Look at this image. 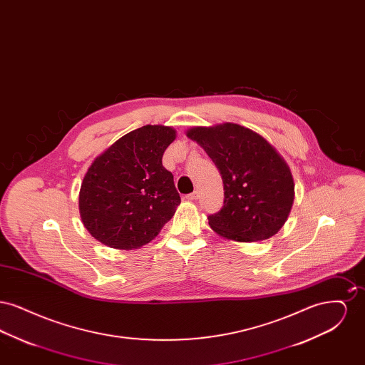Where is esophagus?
I'll list each match as a JSON object with an SVG mask.
<instances>
[{
  "instance_id": "obj_1",
  "label": "esophagus",
  "mask_w": 365,
  "mask_h": 365,
  "mask_svg": "<svg viewBox=\"0 0 365 365\" xmlns=\"http://www.w3.org/2000/svg\"><path fill=\"white\" fill-rule=\"evenodd\" d=\"M185 198H186L187 201H197V200H198V192H197V191L190 192V194H187Z\"/></svg>"
}]
</instances>
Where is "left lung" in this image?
Segmentation results:
<instances>
[{"label": "left lung", "mask_w": 365, "mask_h": 365, "mask_svg": "<svg viewBox=\"0 0 365 365\" xmlns=\"http://www.w3.org/2000/svg\"><path fill=\"white\" fill-rule=\"evenodd\" d=\"M186 135L207 152L223 179L225 205L209 215L210 228L237 242L275 235L294 201L293 175L277 149L235 123L191 127Z\"/></svg>", "instance_id": "8db88e82"}]
</instances>
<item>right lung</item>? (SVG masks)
Returning <instances> with one entry per match:
<instances>
[{"instance_id":"add662e5","label":"right lung","mask_w":365,"mask_h":365,"mask_svg":"<svg viewBox=\"0 0 365 365\" xmlns=\"http://www.w3.org/2000/svg\"><path fill=\"white\" fill-rule=\"evenodd\" d=\"M176 131L143 125L110 145L83 178L79 212L87 231L113 249L131 250L155 240L174 216L180 195L163 155Z\"/></svg>"}]
</instances>
